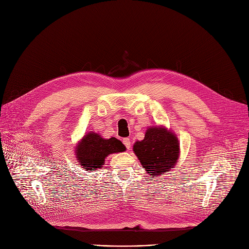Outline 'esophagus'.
Listing matches in <instances>:
<instances>
[{"instance_id": "34e87169", "label": "esophagus", "mask_w": 249, "mask_h": 249, "mask_svg": "<svg viewBox=\"0 0 249 249\" xmlns=\"http://www.w3.org/2000/svg\"><path fill=\"white\" fill-rule=\"evenodd\" d=\"M123 143H124V145L126 146V148L128 150L131 148V142H130V138H124L123 139Z\"/></svg>"}]
</instances>
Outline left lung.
Here are the masks:
<instances>
[{"mask_svg": "<svg viewBox=\"0 0 249 249\" xmlns=\"http://www.w3.org/2000/svg\"><path fill=\"white\" fill-rule=\"evenodd\" d=\"M133 150L147 174L160 177L174 168L179 148L174 133L161 127H152L144 139L135 142Z\"/></svg>", "mask_w": 249, "mask_h": 249, "instance_id": "obj_1", "label": "left lung"}]
</instances>
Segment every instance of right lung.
Here are the masks:
<instances>
[{
	"mask_svg": "<svg viewBox=\"0 0 249 249\" xmlns=\"http://www.w3.org/2000/svg\"><path fill=\"white\" fill-rule=\"evenodd\" d=\"M125 149L119 139L115 137L104 139L99 134L90 132L82 139L75 153L80 165L87 171H91L100 168L109 154L122 152Z\"/></svg>",
	"mask_w": 249,
	"mask_h": 249,
	"instance_id": "obj_1",
	"label": "right lung"
}]
</instances>
